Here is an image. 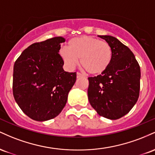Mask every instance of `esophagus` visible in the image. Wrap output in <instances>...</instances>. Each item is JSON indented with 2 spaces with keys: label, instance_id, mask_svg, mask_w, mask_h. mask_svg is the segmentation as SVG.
<instances>
[{
  "label": "esophagus",
  "instance_id": "34e87169",
  "mask_svg": "<svg viewBox=\"0 0 155 155\" xmlns=\"http://www.w3.org/2000/svg\"><path fill=\"white\" fill-rule=\"evenodd\" d=\"M81 76H83V75L81 74V73H79V72L76 73V77L79 78V77H81Z\"/></svg>",
  "mask_w": 155,
  "mask_h": 155
}]
</instances>
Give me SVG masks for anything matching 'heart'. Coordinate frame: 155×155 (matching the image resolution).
I'll list each match as a JSON object with an SVG mask.
<instances>
[{"instance_id":"heart-1","label":"heart","mask_w":155,"mask_h":155,"mask_svg":"<svg viewBox=\"0 0 155 155\" xmlns=\"http://www.w3.org/2000/svg\"><path fill=\"white\" fill-rule=\"evenodd\" d=\"M60 58L68 68L72 70L79 63L89 74H102L111 63L113 51L108 42L88 35L73 38L68 41V48L60 49Z\"/></svg>"}]
</instances>
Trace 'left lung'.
<instances>
[{"instance_id":"1","label":"left lung","mask_w":155,"mask_h":155,"mask_svg":"<svg viewBox=\"0 0 155 155\" xmlns=\"http://www.w3.org/2000/svg\"><path fill=\"white\" fill-rule=\"evenodd\" d=\"M111 47V63L102 74L89 77L88 99L101 117L117 120L127 114L139 97L140 69L127 46L111 35H98Z\"/></svg>"}]
</instances>
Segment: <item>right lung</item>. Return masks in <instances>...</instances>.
I'll return each mask as SVG.
<instances>
[{
    "instance_id": "1",
    "label": "right lung",
    "mask_w": 155,
    "mask_h": 155,
    "mask_svg": "<svg viewBox=\"0 0 155 155\" xmlns=\"http://www.w3.org/2000/svg\"><path fill=\"white\" fill-rule=\"evenodd\" d=\"M63 37H54L29 46L14 65L13 95L22 111L39 122L54 118L62 111L76 73L63 70L60 58Z\"/></svg>"
}]
</instances>
